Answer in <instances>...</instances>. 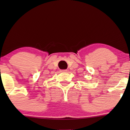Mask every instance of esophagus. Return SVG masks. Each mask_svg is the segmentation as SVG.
<instances>
[{
  "instance_id": "1",
  "label": "esophagus",
  "mask_w": 130,
  "mask_h": 130,
  "mask_svg": "<svg viewBox=\"0 0 130 130\" xmlns=\"http://www.w3.org/2000/svg\"><path fill=\"white\" fill-rule=\"evenodd\" d=\"M67 70H60V72H67Z\"/></svg>"
}]
</instances>
